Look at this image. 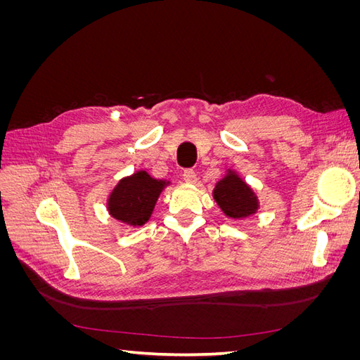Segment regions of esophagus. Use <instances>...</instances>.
<instances>
[{
  "label": "esophagus",
  "instance_id": "1",
  "mask_svg": "<svg viewBox=\"0 0 360 360\" xmlns=\"http://www.w3.org/2000/svg\"><path fill=\"white\" fill-rule=\"evenodd\" d=\"M183 180L186 181V183H189V184H195V183H197V180H198L197 172L192 171V169H186V171L183 172Z\"/></svg>",
  "mask_w": 360,
  "mask_h": 360
}]
</instances>
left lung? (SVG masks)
<instances>
[{"label": "left lung", "mask_w": 360, "mask_h": 360, "mask_svg": "<svg viewBox=\"0 0 360 360\" xmlns=\"http://www.w3.org/2000/svg\"><path fill=\"white\" fill-rule=\"evenodd\" d=\"M213 198L224 214L234 221L252 216L259 209L255 191L234 169H226L225 176L214 184Z\"/></svg>", "instance_id": "obj_1"}]
</instances>
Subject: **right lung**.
Instances as JSON below:
<instances>
[{
	"label": "right lung",
	"instance_id": "obj_1",
	"mask_svg": "<svg viewBox=\"0 0 360 360\" xmlns=\"http://www.w3.org/2000/svg\"><path fill=\"white\" fill-rule=\"evenodd\" d=\"M169 184L171 181L151 177L144 169L130 174L120 180L108 195V213L130 228L143 226L153 214L162 191Z\"/></svg>",
	"mask_w": 360,
	"mask_h": 360
}]
</instances>
